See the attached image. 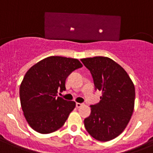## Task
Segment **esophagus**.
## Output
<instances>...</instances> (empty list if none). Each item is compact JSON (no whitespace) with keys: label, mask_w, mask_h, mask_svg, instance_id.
I'll return each instance as SVG.
<instances>
[{"label":"esophagus","mask_w":153,"mask_h":153,"mask_svg":"<svg viewBox=\"0 0 153 153\" xmlns=\"http://www.w3.org/2000/svg\"><path fill=\"white\" fill-rule=\"evenodd\" d=\"M84 105V103H80V102H76V107L77 108H80L81 106Z\"/></svg>","instance_id":"obj_1"}]
</instances>
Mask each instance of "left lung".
Instances as JSON below:
<instances>
[{
  "label": "left lung",
  "mask_w": 153,
  "mask_h": 153,
  "mask_svg": "<svg viewBox=\"0 0 153 153\" xmlns=\"http://www.w3.org/2000/svg\"><path fill=\"white\" fill-rule=\"evenodd\" d=\"M91 72L95 90L102 91L98 103L91 105L85 119L89 134L99 141H109L121 134L134 112L135 88L121 65L105 56L81 59Z\"/></svg>",
  "instance_id": "1"
}]
</instances>
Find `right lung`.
<instances>
[{
    "label": "right lung",
    "instance_id": "obj_1",
    "mask_svg": "<svg viewBox=\"0 0 153 153\" xmlns=\"http://www.w3.org/2000/svg\"><path fill=\"white\" fill-rule=\"evenodd\" d=\"M81 67L77 59L53 56L28 69L21 83L19 97L24 116L32 129L50 134L65 124L75 102L57 94L65 91L67 77Z\"/></svg>",
    "mask_w": 153,
    "mask_h": 153
}]
</instances>
